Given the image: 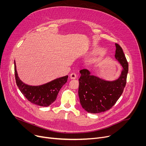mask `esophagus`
I'll list each match as a JSON object with an SVG mask.
<instances>
[{
    "label": "esophagus",
    "instance_id": "1",
    "mask_svg": "<svg viewBox=\"0 0 146 146\" xmlns=\"http://www.w3.org/2000/svg\"><path fill=\"white\" fill-rule=\"evenodd\" d=\"M70 79H75L76 78H77V75H76V74L74 73H72L70 74Z\"/></svg>",
    "mask_w": 146,
    "mask_h": 146
}]
</instances>
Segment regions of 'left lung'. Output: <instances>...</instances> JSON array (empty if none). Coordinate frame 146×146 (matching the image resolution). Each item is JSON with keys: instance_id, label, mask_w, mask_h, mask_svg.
I'll return each mask as SVG.
<instances>
[{"instance_id": "obj_1", "label": "left lung", "mask_w": 146, "mask_h": 146, "mask_svg": "<svg viewBox=\"0 0 146 146\" xmlns=\"http://www.w3.org/2000/svg\"><path fill=\"white\" fill-rule=\"evenodd\" d=\"M115 58L122 69L119 78L106 80L92 75L88 69L80 70L78 94L82 108L89 113H96L109 110L119 98L126 85L128 64L121 46L115 44Z\"/></svg>"}]
</instances>
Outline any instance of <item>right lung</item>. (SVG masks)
Wrapping results in <instances>:
<instances>
[{"label": "right lung", "instance_id": "add662e5", "mask_svg": "<svg viewBox=\"0 0 146 146\" xmlns=\"http://www.w3.org/2000/svg\"><path fill=\"white\" fill-rule=\"evenodd\" d=\"M17 85L21 93L31 103L41 106H48L56 100L60 89L67 82L68 76H63L39 86H31L19 79L14 61Z\"/></svg>", "mask_w": 146, "mask_h": 146}]
</instances>
